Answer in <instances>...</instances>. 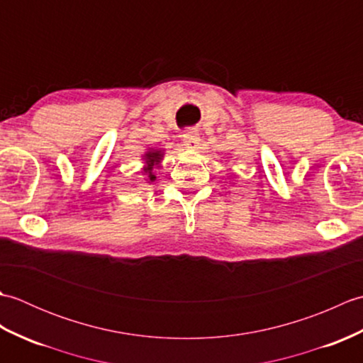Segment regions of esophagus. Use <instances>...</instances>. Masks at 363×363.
<instances>
[{
	"mask_svg": "<svg viewBox=\"0 0 363 363\" xmlns=\"http://www.w3.org/2000/svg\"><path fill=\"white\" fill-rule=\"evenodd\" d=\"M182 140H184V145H186V148L195 150L199 143V135L195 133V130H190V133L182 135Z\"/></svg>",
	"mask_w": 363,
	"mask_h": 363,
	"instance_id": "esophagus-1",
	"label": "esophagus"
}]
</instances>
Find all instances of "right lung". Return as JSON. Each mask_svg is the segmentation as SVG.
<instances>
[{
	"mask_svg": "<svg viewBox=\"0 0 363 363\" xmlns=\"http://www.w3.org/2000/svg\"><path fill=\"white\" fill-rule=\"evenodd\" d=\"M165 150L162 148H146L142 154L143 160V174L146 176V184H151L156 181V172L160 168V162L164 160Z\"/></svg>",
	"mask_w": 363,
	"mask_h": 363,
	"instance_id": "add662e5",
	"label": "right lung"
}]
</instances>
